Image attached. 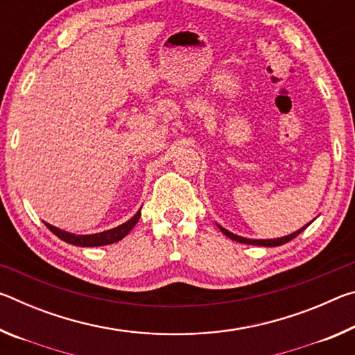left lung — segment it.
<instances>
[{
    "mask_svg": "<svg viewBox=\"0 0 355 355\" xmlns=\"http://www.w3.org/2000/svg\"><path fill=\"white\" fill-rule=\"evenodd\" d=\"M310 225V222L307 225H304L302 228H299L297 232H294V233H291V235H288V236H282V238H274V239H249V238H243V236H238V235H235V233H232V232H228L227 228H224V227H220L219 224H218V227H219V230L224 233L225 236H228L230 239H233V241H236V243H243V244H252V245H263V248H275V245H282V244H285V243H288V241H291V239H294L296 238L299 233H302L305 228H307Z\"/></svg>",
    "mask_w": 355,
    "mask_h": 355,
    "instance_id": "8db88e82",
    "label": "left lung"
}]
</instances>
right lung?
<instances>
[{
	"label": "right lung",
	"instance_id": "obj_1",
	"mask_svg": "<svg viewBox=\"0 0 355 355\" xmlns=\"http://www.w3.org/2000/svg\"><path fill=\"white\" fill-rule=\"evenodd\" d=\"M139 218H141V209L130 220L125 222V224L119 225L116 228H111V230L94 233V235H75V233H69L65 230H61V228H58V227H53L48 224V222H45V225L50 228V230L55 233L58 238H61L65 243L73 244V245H81V248H97V245H106V244L117 243L122 238L127 236L131 228L136 225V222L139 220Z\"/></svg>",
	"mask_w": 355,
	"mask_h": 355
}]
</instances>
